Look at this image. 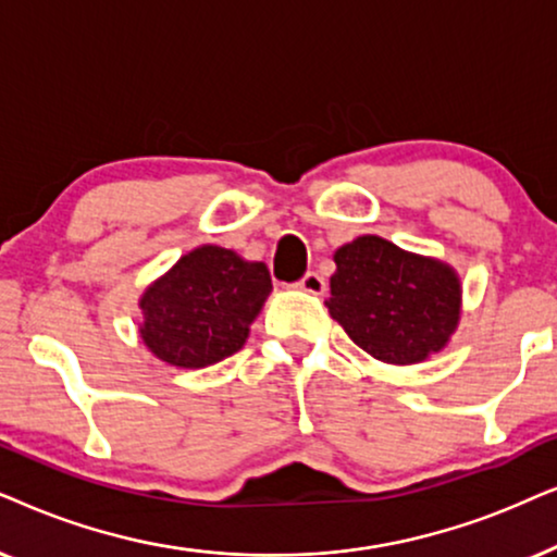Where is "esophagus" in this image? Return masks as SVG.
I'll list each match as a JSON object with an SVG mask.
<instances>
[{
  "mask_svg": "<svg viewBox=\"0 0 557 557\" xmlns=\"http://www.w3.org/2000/svg\"><path fill=\"white\" fill-rule=\"evenodd\" d=\"M298 287H300V290L310 293V295H321V293L325 290V280H323L318 272H306V274H302V277H300Z\"/></svg>",
  "mask_w": 557,
  "mask_h": 557,
  "instance_id": "1",
  "label": "esophagus"
}]
</instances>
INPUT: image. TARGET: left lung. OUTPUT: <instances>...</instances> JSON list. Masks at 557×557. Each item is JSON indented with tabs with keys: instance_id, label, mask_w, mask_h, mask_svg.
Wrapping results in <instances>:
<instances>
[{
	"instance_id": "left-lung-1",
	"label": "left lung",
	"mask_w": 557,
	"mask_h": 557,
	"mask_svg": "<svg viewBox=\"0 0 557 557\" xmlns=\"http://www.w3.org/2000/svg\"><path fill=\"white\" fill-rule=\"evenodd\" d=\"M333 262L325 306L356 346L387 364H414L446 346L461 315V285L450 267L380 236L344 244Z\"/></svg>"
}]
</instances>
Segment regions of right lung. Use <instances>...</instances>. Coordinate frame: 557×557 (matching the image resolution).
I'll return each mask as SVG.
<instances>
[{"label": "right lung", "mask_w": 557, "mask_h": 557, "mask_svg": "<svg viewBox=\"0 0 557 557\" xmlns=\"http://www.w3.org/2000/svg\"><path fill=\"white\" fill-rule=\"evenodd\" d=\"M272 290L262 262H244L232 249L198 247L177 259L139 300L143 341L173 367L201 369L239 351L249 323Z\"/></svg>", "instance_id": "right-lung-1"}]
</instances>
